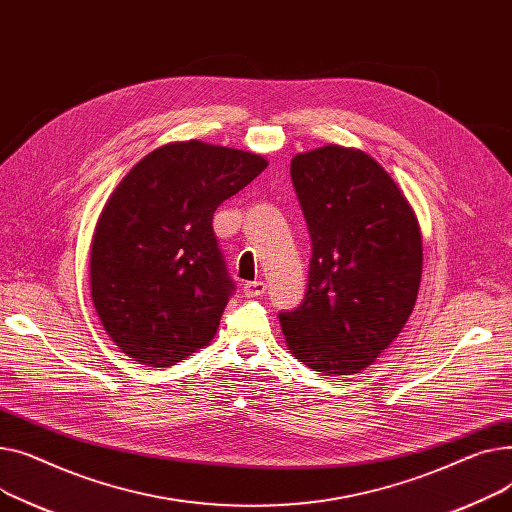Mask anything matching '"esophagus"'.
<instances>
[{"label":"esophagus","instance_id":"esophagus-1","mask_svg":"<svg viewBox=\"0 0 512 512\" xmlns=\"http://www.w3.org/2000/svg\"><path fill=\"white\" fill-rule=\"evenodd\" d=\"M266 291V283L264 281H254V283H246L244 285V295L246 297H258Z\"/></svg>","mask_w":512,"mask_h":512}]
</instances>
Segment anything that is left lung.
Masks as SVG:
<instances>
[{"label": "left lung", "mask_w": 512, "mask_h": 512, "mask_svg": "<svg viewBox=\"0 0 512 512\" xmlns=\"http://www.w3.org/2000/svg\"><path fill=\"white\" fill-rule=\"evenodd\" d=\"M312 237L304 302L281 312L289 351L322 376L362 372L393 343L422 281L411 204L364 150L328 144L291 161Z\"/></svg>", "instance_id": "8db88e82"}]
</instances>
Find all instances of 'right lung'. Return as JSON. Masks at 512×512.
Returning a JSON list of instances; mask_svg holds the SVG:
<instances>
[{
  "mask_svg": "<svg viewBox=\"0 0 512 512\" xmlns=\"http://www.w3.org/2000/svg\"><path fill=\"white\" fill-rule=\"evenodd\" d=\"M266 165L244 150L171 142L113 190L90 246V295L134 362L167 368L213 341L235 291L213 215Z\"/></svg>",
  "mask_w": 512,
  "mask_h": 512,
  "instance_id": "right-lung-1",
  "label": "right lung"
}]
</instances>
